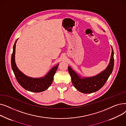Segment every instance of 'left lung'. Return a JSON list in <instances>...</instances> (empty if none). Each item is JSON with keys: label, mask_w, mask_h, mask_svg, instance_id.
Listing matches in <instances>:
<instances>
[{"label": "left lung", "mask_w": 126, "mask_h": 126, "mask_svg": "<svg viewBox=\"0 0 126 126\" xmlns=\"http://www.w3.org/2000/svg\"><path fill=\"white\" fill-rule=\"evenodd\" d=\"M113 56L114 52L112 47L111 58L107 67L101 73L94 77L82 78L70 66H68V72L74 87L78 91L84 94H91L100 89L107 82L113 70L114 66Z\"/></svg>", "instance_id": "left-lung-1"}]
</instances>
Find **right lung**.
<instances>
[{"mask_svg":"<svg viewBox=\"0 0 126 126\" xmlns=\"http://www.w3.org/2000/svg\"><path fill=\"white\" fill-rule=\"evenodd\" d=\"M17 40L13 46V51L11 57V65L18 82L23 88L29 91L40 92L45 91L51 85L59 64L51 68L45 77L39 78H33L25 76L19 70L15 63V55Z\"/></svg>","mask_w":126,"mask_h":126,"instance_id":"right-lung-1","label":"right lung"}]
</instances>
